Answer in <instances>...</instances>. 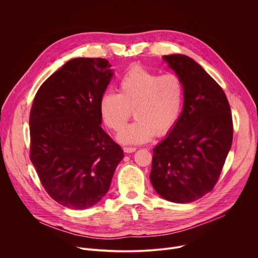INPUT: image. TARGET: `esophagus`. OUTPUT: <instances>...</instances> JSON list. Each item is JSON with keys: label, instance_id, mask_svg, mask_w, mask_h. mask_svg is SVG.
I'll return each mask as SVG.
<instances>
[{"label": "esophagus", "instance_id": "obj_1", "mask_svg": "<svg viewBox=\"0 0 258 258\" xmlns=\"http://www.w3.org/2000/svg\"><path fill=\"white\" fill-rule=\"evenodd\" d=\"M137 150V148H134V147H123V151L125 153H133Z\"/></svg>", "mask_w": 258, "mask_h": 258}]
</instances>
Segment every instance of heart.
<instances>
[{"instance_id": "1", "label": "heart", "mask_w": 258, "mask_h": 258, "mask_svg": "<svg viewBox=\"0 0 258 258\" xmlns=\"http://www.w3.org/2000/svg\"><path fill=\"white\" fill-rule=\"evenodd\" d=\"M185 89L175 73H159L136 66L118 82V94L108 91L100 99V114L105 124L121 131L132 116L136 120L125 127L118 140L124 144H142L154 135L163 136L176 124L183 106Z\"/></svg>"}]
</instances>
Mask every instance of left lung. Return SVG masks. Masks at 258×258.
<instances>
[{
  "label": "left lung",
  "mask_w": 258,
  "mask_h": 258,
  "mask_svg": "<svg viewBox=\"0 0 258 258\" xmlns=\"http://www.w3.org/2000/svg\"><path fill=\"white\" fill-rule=\"evenodd\" d=\"M163 60L183 84L179 119L153 149L150 180L165 200L190 203L210 192L233 142V120L223 89L192 58L172 54Z\"/></svg>",
  "instance_id": "1"
}]
</instances>
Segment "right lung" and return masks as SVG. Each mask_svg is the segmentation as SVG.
I'll use <instances>...</instances> for the list:
<instances>
[{
  "label": "right lung",
  "mask_w": 258,
  "mask_h": 258,
  "mask_svg": "<svg viewBox=\"0 0 258 258\" xmlns=\"http://www.w3.org/2000/svg\"><path fill=\"white\" fill-rule=\"evenodd\" d=\"M110 67L102 58L71 59L44 82L31 106L30 160L50 197L70 209L97 204L123 158L101 127Z\"/></svg>",
  "instance_id": "add662e5"
}]
</instances>
